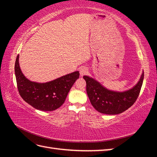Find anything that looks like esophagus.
Here are the masks:
<instances>
[{
    "instance_id": "1",
    "label": "esophagus",
    "mask_w": 157,
    "mask_h": 157,
    "mask_svg": "<svg viewBox=\"0 0 157 157\" xmlns=\"http://www.w3.org/2000/svg\"><path fill=\"white\" fill-rule=\"evenodd\" d=\"M88 72V69L86 67H82L79 69V73H80L81 76L87 74Z\"/></svg>"
}]
</instances>
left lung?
<instances>
[{"label": "left lung", "mask_w": 157, "mask_h": 157, "mask_svg": "<svg viewBox=\"0 0 157 157\" xmlns=\"http://www.w3.org/2000/svg\"><path fill=\"white\" fill-rule=\"evenodd\" d=\"M83 78L86 82V92L93 107L103 114L115 115L124 112L136 102L142 86L144 71L137 84L121 92L106 88L90 76L84 75Z\"/></svg>", "instance_id": "1"}]
</instances>
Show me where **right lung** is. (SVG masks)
<instances>
[{
  "mask_svg": "<svg viewBox=\"0 0 157 157\" xmlns=\"http://www.w3.org/2000/svg\"><path fill=\"white\" fill-rule=\"evenodd\" d=\"M18 55L15 64V73L20 96L33 107L44 111H52L64 103L67 96L77 79L78 71L60 77L54 80L40 83L29 80L20 68Z\"/></svg>",
  "mask_w": 157,
  "mask_h": 157,
  "instance_id": "obj_1",
  "label": "right lung"
}]
</instances>
